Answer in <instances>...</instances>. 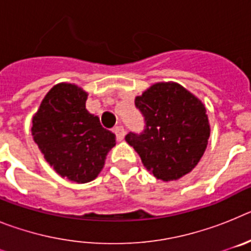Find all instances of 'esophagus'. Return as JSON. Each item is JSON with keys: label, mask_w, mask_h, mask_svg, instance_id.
I'll return each mask as SVG.
<instances>
[{"label": "esophagus", "mask_w": 251, "mask_h": 251, "mask_svg": "<svg viewBox=\"0 0 251 251\" xmlns=\"http://www.w3.org/2000/svg\"><path fill=\"white\" fill-rule=\"evenodd\" d=\"M113 132L115 133V136H117V139H118V141H123L124 136H126V130H124V128L122 127V126H117Z\"/></svg>", "instance_id": "34e87169"}]
</instances>
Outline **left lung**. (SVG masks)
<instances>
[{
	"mask_svg": "<svg viewBox=\"0 0 251 251\" xmlns=\"http://www.w3.org/2000/svg\"><path fill=\"white\" fill-rule=\"evenodd\" d=\"M145 117L142 133L129 132L128 145L162 181H175L200 162L210 137L202 101L177 83H157L134 100Z\"/></svg>",
	"mask_w": 251,
	"mask_h": 251,
	"instance_id": "obj_1",
	"label": "left lung"
}]
</instances>
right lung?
<instances>
[{
    "instance_id": "add662e5",
    "label": "right lung",
    "mask_w": 251,
    "mask_h": 251,
    "mask_svg": "<svg viewBox=\"0 0 251 251\" xmlns=\"http://www.w3.org/2000/svg\"><path fill=\"white\" fill-rule=\"evenodd\" d=\"M88 93L75 84L60 83L45 95L32 118V137L49 165L73 182L98 176L115 134L101 127L85 108Z\"/></svg>"
}]
</instances>
